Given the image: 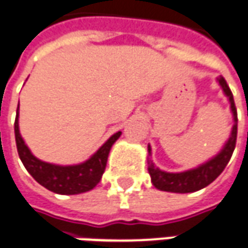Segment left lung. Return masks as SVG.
I'll return each mask as SVG.
<instances>
[{"label": "left lung", "instance_id": "8db88e82", "mask_svg": "<svg viewBox=\"0 0 248 248\" xmlns=\"http://www.w3.org/2000/svg\"><path fill=\"white\" fill-rule=\"evenodd\" d=\"M217 82L220 84L223 93L230 100L231 105V112L233 117V126L231 130V136L228 138V141L224 143V146L219 153L207 162H204L197 168L185 170L180 173H169L161 170L160 168L154 165L153 161L148 158V170L153 185L160 190L165 192H174V193H189V192H196L202 188H205L212 181L220 176V173L224 170V168L228 164V161L231 158L233 153V149L236 145V134H238V114H236V107L233 102V96L231 90L227 84L226 79L220 76L217 78ZM149 155L152 154V148L150 145L148 146Z\"/></svg>", "mask_w": 248, "mask_h": 248}]
</instances>
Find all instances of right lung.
Masks as SVG:
<instances>
[{
    "mask_svg": "<svg viewBox=\"0 0 248 248\" xmlns=\"http://www.w3.org/2000/svg\"><path fill=\"white\" fill-rule=\"evenodd\" d=\"M121 131L115 133L100 146L87 161L78 165H55L36 158L22 140L18 130V108L15 122V136L20 160L29 174L51 192L59 195H79L94 189L106 169L108 153L114 142L121 137Z\"/></svg>",
    "mask_w": 248,
    "mask_h": 248,
    "instance_id": "add662e5",
    "label": "right lung"
}]
</instances>
